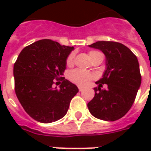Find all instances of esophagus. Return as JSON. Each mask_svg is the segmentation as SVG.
<instances>
[{
	"label": "esophagus",
	"mask_w": 151,
	"mask_h": 151,
	"mask_svg": "<svg viewBox=\"0 0 151 151\" xmlns=\"http://www.w3.org/2000/svg\"><path fill=\"white\" fill-rule=\"evenodd\" d=\"M78 89H79V91H82L84 90V88H83L82 86H79Z\"/></svg>",
	"instance_id": "obj_1"
}]
</instances>
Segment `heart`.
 <instances>
[{
    "instance_id": "heart-1",
    "label": "heart",
    "mask_w": 151,
    "mask_h": 151,
    "mask_svg": "<svg viewBox=\"0 0 151 151\" xmlns=\"http://www.w3.org/2000/svg\"><path fill=\"white\" fill-rule=\"evenodd\" d=\"M99 55H101V53L98 52V51H90L89 52V57L91 59H92L93 57ZM73 60H74V55L71 54L67 58V65H71L73 64ZM69 79L70 80V81H72L75 84H77L79 86H85V85L88 84L91 80L94 79V76L91 73L87 72V71L77 69V70H74L70 72Z\"/></svg>"
}]
</instances>
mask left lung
<instances>
[{
    "label": "left lung",
    "instance_id": "left-lung-1",
    "mask_svg": "<svg viewBox=\"0 0 151 151\" xmlns=\"http://www.w3.org/2000/svg\"><path fill=\"white\" fill-rule=\"evenodd\" d=\"M106 56V70L96 83L95 96L87 107L95 118L115 121L124 117L135 100L141 84L139 61L128 47L118 42L98 41L89 45ZM103 84L107 89L101 90Z\"/></svg>",
    "mask_w": 151,
    "mask_h": 151
}]
</instances>
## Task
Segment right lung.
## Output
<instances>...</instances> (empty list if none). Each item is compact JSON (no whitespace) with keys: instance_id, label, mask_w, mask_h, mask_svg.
Segmentation results:
<instances>
[{"instance_id":"right-lung-1","label":"right lung","mask_w":151,"mask_h":151,"mask_svg":"<svg viewBox=\"0 0 151 151\" xmlns=\"http://www.w3.org/2000/svg\"><path fill=\"white\" fill-rule=\"evenodd\" d=\"M74 47L42 39L25 47L15 62V91L21 105L34 120L50 124L62 119L78 87L65 77L66 60ZM63 80L60 89L53 80Z\"/></svg>"}]
</instances>
